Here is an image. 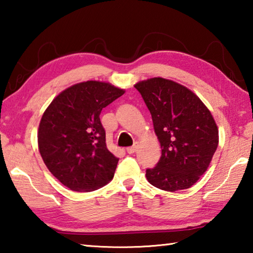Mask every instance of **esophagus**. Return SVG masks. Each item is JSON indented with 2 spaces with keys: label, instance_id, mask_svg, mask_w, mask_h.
Segmentation results:
<instances>
[{
  "label": "esophagus",
  "instance_id": "1",
  "mask_svg": "<svg viewBox=\"0 0 253 253\" xmlns=\"http://www.w3.org/2000/svg\"><path fill=\"white\" fill-rule=\"evenodd\" d=\"M126 151H127V153H128V154H134V153L137 151V146L135 145V146L128 147V148L126 149Z\"/></svg>",
  "mask_w": 253,
  "mask_h": 253
}]
</instances>
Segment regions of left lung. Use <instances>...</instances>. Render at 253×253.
I'll return each instance as SVG.
<instances>
[{
	"mask_svg": "<svg viewBox=\"0 0 253 253\" xmlns=\"http://www.w3.org/2000/svg\"><path fill=\"white\" fill-rule=\"evenodd\" d=\"M152 115L162 148L160 162L146 169L157 188L185 190L207 172L219 144V129L211 111L195 93L161 77L134 84Z\"/></svg>",
	"mask_w": 253,
	"mask_h": 253,
	"instance_id": "obj_1",
	"label": "left lung"
}]
</instances>
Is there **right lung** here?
Returning a JSON list of instances; mask_svg holds the SVG:
<instances>
[{"instance_id": "obj_1", "label": "right lung", "mask_w": 253, "mask_h": 253, "mask_svg": "<svg viewBox=\"0 0 253 253\" xmlns=\"http://www.w3.org/2000/svg\"><path fill=\"white\" fill-rule=\"evenodd\" d=\"M125 93L105 81L70 85L51 101L38 129V146L51 174L76 192H91L114 177L118 158L106 145L102 108Z\"/></svg>"}]
</instances>
